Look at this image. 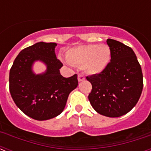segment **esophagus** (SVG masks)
I'll list each match as a JSON object with an SVG mask.
<instances>
[{"mask_svg": "<svg viewBox=\"0 0 151 151\" xmlns=\"http://www.w3.org/2000/svg\"><path fill=\"white\" fill-rule=\"evenodd\" d=\"M85 79V76L83 74H78V82H82V81H84Z\"/></svg>", "mask_w": 151, "mask_h": 151, "instance_id": "34e87169", "label": "esophagus"}]
</instances>
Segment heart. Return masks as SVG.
Masks as SVG:
<instances>
[{
    "label": "heart",
    "instance_id": "heart-1",
    "mask_svg": "<svg viewBox=\"0 0 151 151\" xmlns=\"http://www.w3.org/2000/svg\"><path fill=\"white\" fill-rule=\"evenodd\" d=\"M110 49L104 44L81 45L67 52L66 58L72 65L83 66L91 74H98L106 69L110 60Z\"/></svg>",
    "mask_w": 151,
    "mask_h": 151
}]
</instances>
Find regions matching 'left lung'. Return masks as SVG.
<instances>
[{"instance_id":"left-lung-1","label":"left lung","mask_w":151,"mask_h":151,"mask_svg":"<svg viewBox=\"0 0 151 151\" xmlns=\"http://www.w3.org/2000/svg\"><path fill=\"white\" fill-rule=\"evenodd\" d=\"M106 43L110 62L101 73L86 77L92 85L88 99L101 115L119 117L138 103L143 89V74L132 49L110 38Z\"/></svg>"}]
</instances>
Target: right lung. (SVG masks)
Listing matches in <instances>:
<instances>
[{
    "label": "right lung",
    "instance_id": "add662e5",
    "mask_svg": "<svg viewBox=\"0 0 151 151\" xmlns=\"http://www.w3.org/2000/svg\"><path fill=\"white\" fill-rule=\"evenodd\" d=\"M56 43L38 42L21 50L10 70V92L13 101L26 115L47 120L63 111L69 93L78 86L77 75L62 76L63 63L55 54ZM41 61L46 71L35 74L33 64Z\"/></svg>",
    "mask_w": 151,
    "mask_h": 151
}]
</instances>
